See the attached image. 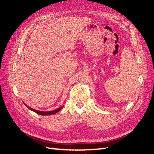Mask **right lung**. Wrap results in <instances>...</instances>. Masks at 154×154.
I'll list each match as a JSON object with an SVG mask.
<instances>
[{"label":"right lung","mask_w":154,"mask_h":154,"mask_svg":"<svg viewBox=\"0 0 154 154\" xmlns=\"http://www.w3.org/2000/svg\"><path fill=\"white\" fill-rule=\"evenodd\" d=\"M24 105H25L29 109L31 110L32 111L35 112H36V114H39V115H42V116H48V115H52V114H56V113L58 112H59L60 110H61V109L63 108V106H62L60 107V108H58V109H56V110H54L48 111V112H43V111H40V110H37L32 109V108H31V107H29V106H28L27 105H26L25 103H24Z\"/></svg>","instance_id":"1"}]
</instances>
